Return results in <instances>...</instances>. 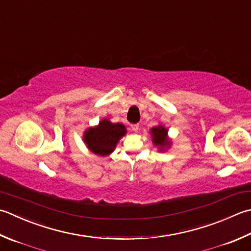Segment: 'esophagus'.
<instances>
[{"mask_svg":"<svg viewBox=\"0 0 251 251\" xmlns=\"http://www.w3.org/2000/svg\"><path fill=\"white\" fill-rule=\"evenodd\" d=\"M130 127H131V130L132 131H138V129H139V125L138 124H132Z\"/></svg>","mask_w":251,"mask_h":251,"instance_id":"34e87169","label":"esophagus"}]
</instances>
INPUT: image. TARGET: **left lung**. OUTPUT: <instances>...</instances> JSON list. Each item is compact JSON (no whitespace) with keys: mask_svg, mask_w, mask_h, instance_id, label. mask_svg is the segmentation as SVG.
<instances>
[{"mask_svg":"<svg viewBox=\"0 0 251 251\" xmlns=\"http://www.w3.org/2000/svg\"><path fill=\"white\" fill-rule=\"evenodd\" d=\"M150 132L152 137V142H153L155 147H158L159 151H164L170 148L171 141L168 138V129L164 126L159 125L152 127Z\"/></svg>","mask_w":251,"mask_h":251,"instance_id":"8db88e82","label":"left lung"}]
</instances>
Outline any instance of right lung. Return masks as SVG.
I'll use <instances>...</instances> for the list:
<instances>
[{"instance_id": "1", "label": "right lung", "mask_w": 251, "mask_h": 251, "mask_svg": "<svg viewBox=\"0 0 251 251\" xmlns=\"http://www.w3.org/2000/svg\"><path fill=\"white\" fill-rule=\"evenodd\" d=\"M126 134L123 124H113L107 119L102 120L99 125L88 128L83 134V141L88 149L95 154L106 156L114 151L117 142Z\"/></svg>"}]
</instances>
